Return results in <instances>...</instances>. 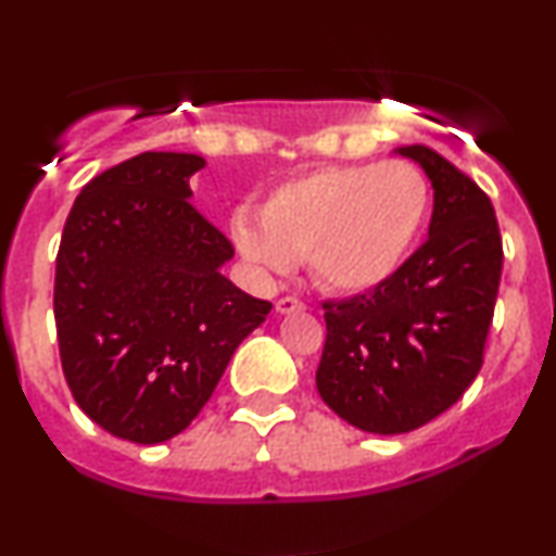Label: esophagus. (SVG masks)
<instances>
[{"instance_id":"1","label":"esophagus","mask_w":556,"mask_h":556,"mask_svg":"<svg viewBox=\"0 0 556 556\" xmlns=\"http://www.w3.org/2000/svg\"><path fill=\"white\" fill-rule=\"evenodd\" d=\"M303 308H305V305L292 295L279 298L277 303H274V311H277V314H295V311H303Z\"/></svg>"}]
</instances>
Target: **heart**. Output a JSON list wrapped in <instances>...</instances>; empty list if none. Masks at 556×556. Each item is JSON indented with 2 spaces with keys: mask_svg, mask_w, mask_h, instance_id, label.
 <instances>
[{
  "mask_svg": "<svg viewBox=\"0 0 556 556\" xmlns=\"http://www.w3.org/2000/svg\"><path fill=\"white\" fill-rule=\"evenodd\" d=\"M431 185L416 164H331L271 190L261 212L232 214V240L264 271L305 261L329 292H368L392 279L424 232Z\"/></svg>",
  "mask_w": 556,
  "mask_h": 556,
  "instance_id": "1",
  "label": "heart"
}]
</instances>
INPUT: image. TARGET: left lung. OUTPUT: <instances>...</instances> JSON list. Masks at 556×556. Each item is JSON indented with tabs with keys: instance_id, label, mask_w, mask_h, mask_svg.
I'll return each instance as SVG.
<instances>
[{
	"instance_id": "1",
	"label": "left lung",
	"mask_w": 556,
	"mask_h": 556,
	"mask_svg": "<svg viewBox=\"0 0 556 556\" xmlns=\"http://www.w3.org/2000/svg\"><path fill=\"white\" fill-rule=\"evenodd\" d=\"M433 188L429 240L376 290L324 303L321 400L368 433H407L455 405L483 366L502 277L494 206L429 146H402Z\"/></svg>"
}]
</instances>
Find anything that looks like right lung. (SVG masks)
Masks as SVG:
<instances>
[{
	"label": "right lung",
	"mask_w": 556,
	"mask_h": 556,
	"mask_svg": "<svg viewBox=\"0 0 556 556\" xmlns=\"http://www.w3.org/2000/svg\"><path fill=\"white\" fill-rule=\"evenodd\" d=\"M203 167L175 151L127 159L80 190L62 229V371L80 410L127 442L188 429L271 311L222 274L232 242L190 203V177Z\"/></svg>",
	"instance_id": "add662e5"
}]
</instances>
